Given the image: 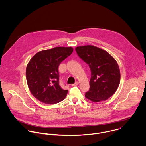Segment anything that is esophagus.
Listing matches in <instances>:
<instances>
[{
	"instance_id": "obj_1",
	"label": "esophagus",
	"mask_w": 146,
	"mask_h": 146,
	"mask_svg": "<svg viewBox=\"0 0 146 146\" xmlns=\"http://www.w3.org/2000/svg\"><path fill=\"white\" fill-rule=\"evenodd\" d=\"M78 84H79V82H76L75 83L72 84V86H76V85H78Z\"/></svg>"
}]
</instances>
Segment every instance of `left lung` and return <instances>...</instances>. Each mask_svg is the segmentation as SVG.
<instances>
[{
	"label": "left lung",
	"instance_id": "1",
	"mask_svg": "<svg viewBox=\"0 0 146 146\" xmlns=\"http://www.w3.org/2000/svg\"><path fill=\"white\" fill-rule=\"evenodd\" d=\"M75 50L91 71L90 89L85 97L94 102L107 100L115 93L120 82L116 61L107 52L93 45L77 46Z\"/></svg>",
	"mask_w": 146,
	"mask_h": 146
}]
</instances>
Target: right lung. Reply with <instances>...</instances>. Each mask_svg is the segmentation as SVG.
I'll use <instances>...</instances> for the list:
<instances>
[{
  "label": "right lung",
  "instance_id": "add662e5",
  "mask_svg": "<svg viewBox=\"0 0 146 146\" xmlns=\"http://www.w3.org/2000/svg\"><path fill=\"white\" fill-rule=\"evenodd\" d=\"M73 52L72 47H56L35 54L28 63L26 80L33 96L42 103L55 104L68 92L59 85L58 66Z\"/></svg>",
  "mask_w": 146,
  "mask_h": 146
}]
</instances>
